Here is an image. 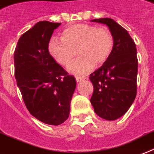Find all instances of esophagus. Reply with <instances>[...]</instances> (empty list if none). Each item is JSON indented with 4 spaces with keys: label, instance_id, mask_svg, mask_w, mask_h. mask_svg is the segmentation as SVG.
<instances>
[{
    "label": "esophagus",
    "instance_id": "esophagus-1",
    "mask_svg": "<svg viewBox=\"0 0 154 154\" xmlns=\"http://www.w3.org/2000/svg\"><path fill=\"white\" fill-rule=\"evenodd\" d=\"M85 79V77H76V80H77V82H82V81H84Z\"/></svg>",
    "mask_w": 154,
    "mask_h": 154
}]
</instances>
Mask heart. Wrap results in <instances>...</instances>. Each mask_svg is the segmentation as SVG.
<instances>
[{
    "label": "heart",
    "mask_w": 154,
    "mask_h": 154,
    "mask_svg": "<svg viewBox=\"0 0 154 154\" xmlns=\"http://www.w3.org/2000/svg\"><path fill=\"white\" fill-rule=\"evenodd\" d=\"M114 38L106 26L96 27L89 24H77L61 32V39L53 37L49 41L48 51L58 64L67 66L74 58L77 51L79 57L69 66L72 73H87L94 66L105 63L111 56Z\"/></svg>",
    "instance_id": "obj_1"
}]
</instances>
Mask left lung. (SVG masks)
<instances>
[{"label": "left lung", "mask_w": 154, "mask_h": 154, "mask_svg": "<svg viewBox=\"0 0 154 154\" xmlns=\"http://www.w3.org/2000/svg\"><path fill=\"white\" fill-rule=\"evenodd\" d=\"M91 21L108 26L114 47L108 60L90 75L94 86L90 103L99 117L115 120L126 113L137 95V48L128 32L113 19Z\"/></svg>", "instance_id": "1"}]
</instances>
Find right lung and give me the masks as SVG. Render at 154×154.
<instances>
[{
	"instance_id": "add662e5",
	"label": "right lung",
	"mask_w": 154,
	"mask_h": 154,
	"mask_svg": "<svg viewBox=\"0 0 154 154\" xmlns=\"http://www.w3.org/2000/svg\"><path fill=\"white\" fill-rule=\"evenodd\" d=\"M60 23L41 21L20 37L14 51V75L26 108L39 121L63 124L69 116L76 80L48 51Z\"/></svg>"
}]
</instances>
